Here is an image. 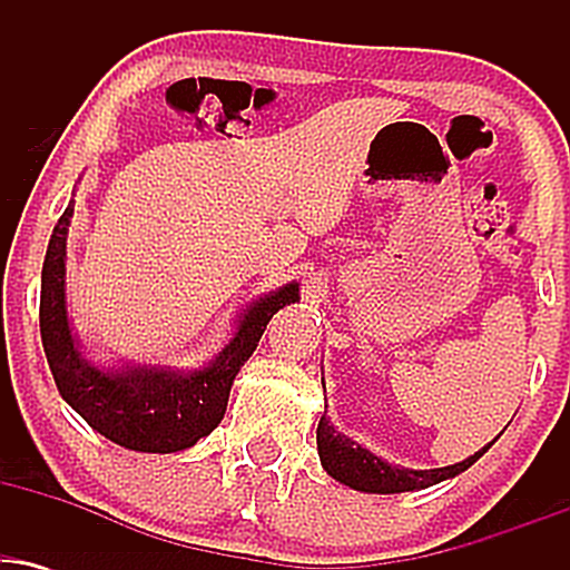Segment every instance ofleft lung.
I'll return each instance as SVG.
<instances>
[{
    "mask_svg": "<svg viewBox=\"0 0 570 570\" xmlns=\"http://www.w3.org/2000/svg\"><path fill=\"white\" fill-rule=\"evenodd\" d=\"M316 442H318V458H322L326 474L335 476L337 482L348 485L353 490H364V493H407V490H423L436 485V482L450 480V476L466 472L469 466L482 458L490 450V444L474 453L466 461L453 463V466L444 469H426V472H412V469H399L391 463L381 461L377 455H372L370 450H364L362 444L351 442L348 436L340 434L326 421V415L318 421L316 429Z\"/></svg>",
    "mask_w": 570,
    "mask_h": 570,
    "instance_id": "8db88e82",
    "label": "left lung"
}]
</instances>
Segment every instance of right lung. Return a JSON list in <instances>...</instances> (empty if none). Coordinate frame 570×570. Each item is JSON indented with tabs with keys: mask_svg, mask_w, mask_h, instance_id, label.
<instances>
[{
	"mask_svg": "<svg viewBox=\"0 0 570 570\" xmlns=\"http://www.w3.org/2000/svg\"><path fill=\"white\" fill-rule=\"evenodd\" d=\"M71 212L75 206L69 203L50 235L39 294V332L58 391L90 429L122 448L139 453H176L193 448L200 436L219 426L235 375L257 351L273 313L297 303V284H286L284 289L248 305L230 345H225L208 367L189 375L155 367L101 372L80 356L67 318L63 259Z\"/></svg>",
	"mask_w": 570,
	"mask_h": 570,
	"instance_id": "add662e5",
	"label": "right lung"
}]
</instances>
